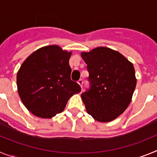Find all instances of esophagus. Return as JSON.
<instances>
[{
	"label": "esophagus",
	"mask_w": 157,
	"mask_h": 157,
	"mask_svg": "<svg viewBox=\"0 0 157 157\" xmlns=\"http://www.w3.org/2000/svg\"><path fill=\"white\" fill-rule=\"evenodd\" d=\"M77 83H78L79 84V85L80 86V87H83V84H84V80H82V79H80V80H78V82H77Z\"/></svg>",
	"instance_id": "34e87169"
}]
</instances>
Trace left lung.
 Returning a JSON list of instances; mask_svg holds the SVG:
<instances>
[{
  "instance_id": "left-lung-1",
  "label": "left lung",
  "mask_w": 157,
  "mask_h": 157,
  "mask_svg": "<svg viewBox=\"0 0 157 157\" xmlns=\"http://www.w3.org/2000/svg\"><path fill=\"white\" fill-rule=\"evenodd\" d=\"M89 73V87L81 94L88 114L109 122L128 108L136 87L133 64L118 52L99 47L82 52Z\"/></svg>"
}]
</instances>
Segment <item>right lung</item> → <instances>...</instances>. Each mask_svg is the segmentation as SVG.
<instances>
[{
    "mask_svg": "<svg viewBox=\"0 0 157 157\" xmlns=\"http://www.w3.org/2000/svg\"><path fill=\"white\" fill-rule=\"evenodd\" d=\"M71 53L57 45L38 49L17 73V87L24 105L33 115L51 118L63 112L73 94L81 87L70 78Z\"/></svg>",
    "mask_w": 157,
    "mask_h": 157,
    "instance_id": "obj_1",
    "label": "right lung"
}]
</instances>
